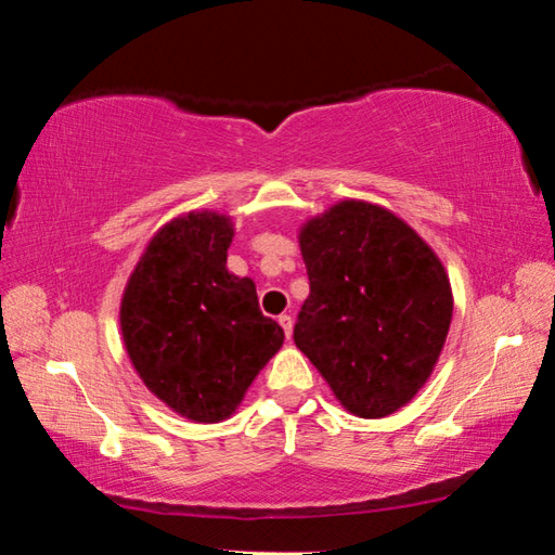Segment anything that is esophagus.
I'll return each mask as SVG.
<instances>
[{"mask_svg":"<svg viewBox=\"0 0 555 555\" xmlns=\"http://www.w3.org/2000/svg\"><path fill=\"white\" fill-rule=\"evenodd\" d=\"M279 325L284 327V333H286V337H291V333H294V318L291 315H279Z\"/></svg>","mask_w":555,"mask_h":555,"instance_id":"34e87169","label":"esophagus"}]
</instances>
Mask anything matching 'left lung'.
Instances as JSON below:
<instances>
[{"label":"left lung","mask_w":555,"mask_h":555,"mask_svg":"<svg viewBox=\"0 0 555 555\" xmlns=\"http://www.w3.org/2000/svg\"><path fill=\"white\" fill-rule=\"evenodd\" d=\"M311 296L294 340L362 418L389 416L424 387L453 296L428 244L379 205L345 201L300 230Z\"/></svg>","instance_id":"1"}]
</instances>
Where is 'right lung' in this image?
<instances>
[{
  "label": "right lung",
  "mask_w": 555,
  "mask_h": 555,
  "mask_svg": "<svg viewBox=\"0 0 555 555\" xmlns=\"http://www.w3.org/2000/svg\"><path fill=\"white\" fill-rule=\"evenodd\" d=\"M232 224L191 212L149 242L121 298V335L139 377L173 411L218 424L237 409L284 331L259 311L251 279L228 271Z\"/></svg>",
  "instance_id": "add662e5"
}]
</instances>
